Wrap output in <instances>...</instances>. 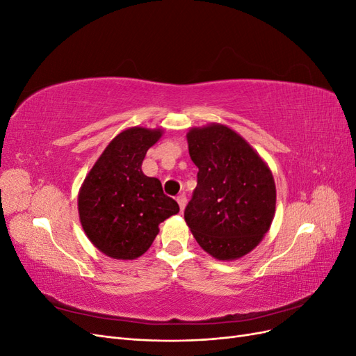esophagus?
<instances>
[{
    "label": "esophagus",
    "mask_w": 356,
    "mask_h": 356,
    "mask_svg": "<svg viewBox=\"0 0 356 356\" xmlns=\"http://www.w3.org/2000/svg\"><path fill=\"white\" fill-rule=\"evenodd\" d=\"M177 202H178V204H179V211H181V212L184 211L186 204H187V197H186L184 195H181V196H178V197H177Z\"/></svg>",
    "instance_id": "obj_1"
}]
</instances>
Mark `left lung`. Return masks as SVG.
Here are the masks:
<instances>
[{
	"label": "left lung",
	"instance_id": "obj_1",
	"mask_svg": "<svg viewBox=\"0 0 356 356\" xmlns=\"http://www.w3.org/2000/svg\"><path fill=\"white\" fill-rule=\"evenodd\" d=\"M199 168L184 218L197 243L218 260H234L260 243L273 221L276 187L268 166L245 139L222 124L187 134Z\"/></svg>",
	"mask_w": 356,
	"mask_h": 356
}]
</instances>
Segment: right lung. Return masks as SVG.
Returning a JSON list of instances; mask_svg holds the SVG:
<instances>
[{"label":"right lung","instance_id":"obj_1","mask_svg":"<svg viewBox=\"0 0 356 356\" xmlns=\"http://www.w3.org/2000/svg\"><path fill=\"white\" fill-rule=\"evenodd\" d=\"M160 129L131 127L104 149L79 195L80 221L90 242L117 260L143 255L159 233V224L179 211L157 178L143 174L148 148Z\"/></svg>","mask_w":356,"mask_h":356}]
</instances>
